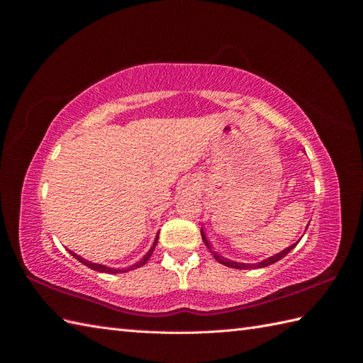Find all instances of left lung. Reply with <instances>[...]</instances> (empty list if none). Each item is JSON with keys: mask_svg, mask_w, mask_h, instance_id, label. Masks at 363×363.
Instances as JSON below:
<instances>
[{"mask_svg": "<svg viewBox=\"0 0 363 363\" xmlns=\"http://www.w3.org/2000/svg\"><path fill=\"white\" fill-rule=\"evenodd\" d=\"M306 230H307V227H306ZM201 238H203V242L206 244V247H207L208 250H211V252L213 255V257H215L219 263H223V265H225V267H228V268H236V269H255V268H265V267H268V265H272V263H276V262L281 260L284 256L288 255V252H291V251L296 247V244L300 242V240H296L295 244H292V245H291V247H288V248H284L283 251H280V252H279V255H274V256H271V257H268V259H265V260H262V262H259V263H240V262L228 260L227 257L219 256L216 251H213V250H212L211 242H208L207 238H206V235H204V232H203V227H201Z\"/></svg>", "mask_w": 363, "mask_h": 363, "instance_id": "1", "label": "left lung"}]
</instances>
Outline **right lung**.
<instances>
[{"mask_svg": "<svg viewBox=\"0 0 363 363\" xmlns=\"http://www.w3.org/2000/svg\"><path fill=\"white\" fill-rule=\"evenodd\" d=\"M157 240H159V233H157V236H156V239H155V242H152V247L150 248V251L147 252V255H145L144 257H142L138 263H135V265H131V267L124 268V269H119V268H111V267L101 265V263H92V262H89V260H84L82 256L75 255V252H72V251H69V252H71V256H74L77 260L82 262L83 265H86L87 268H91V269H94V271H98V272H106V274H118V272H127V271H130V269H136V268L144 267L145 263L148 262V259L151 257L152 251H155V248H156V245H157Z\"/></svg>", "mask_w": 363, "mask_h": 363, "instance_id": "obj_1", "label": "right lung"}]
</instances>
